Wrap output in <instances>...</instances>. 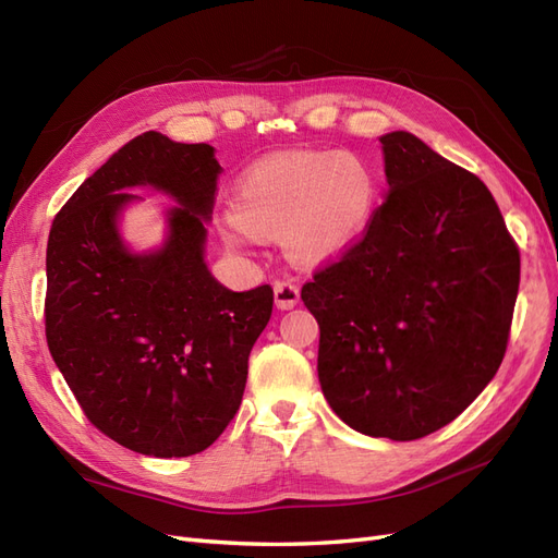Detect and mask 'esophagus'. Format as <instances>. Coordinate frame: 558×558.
I'll list each match as a JSON object with an SVG mask.
<instances>
[{"label": "esophagus", "mask_w": 558, "mask_h": 558, "mask_svg": "<svg viewBox=\"0 0 558 558\" xmlns=\"http://www.w3.org/2000/svg\"><path fill=\"white\" fill-rule=\"evenodd\" d=\"M275 302L279 310H293L300 302V289L293 281H277L275 283Z\"/></svg>", "instance_id": "1"}]
</instances>
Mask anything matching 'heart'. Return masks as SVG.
Masks as SVG:
<instances>
[{"instance_id": "obj_1", "label": "heart", "mask_w": 558, "mask_h": 558, "mask_svg": "<svg viewBox=\"0 0 558 558\" xmlns=\"http://www.w3.org/2000/svg\"><path fill=\"white\" fill-rule=\"evenodd\" d=\"M377 199V177L359 156L281 154L242 177L223 234L234 246L248 244L253 232L283 234L291 256L324 263L361 238Z\"/></svg>"}]
</instances>
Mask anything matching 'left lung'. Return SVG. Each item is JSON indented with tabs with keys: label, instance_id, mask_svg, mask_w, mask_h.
<instances>
[{
	"label": "left lung",
	"instance_id": "obj_1",
	"mask_svg": "<svg viewBox=\"0 0 558 558\" xmlns=\"http://www.w3.org/2000/svg\"><path fill=\"white\" fill-rule=\"evenodd\" d=\"M384 146L388 195L363 238L302 286L318 381L353 430L408 442L494 379L510 340L519 246L484 181L410 132Z\"/></svg>",
	"mask_w": 558,
	"mask_h": 558
}]
</instances>
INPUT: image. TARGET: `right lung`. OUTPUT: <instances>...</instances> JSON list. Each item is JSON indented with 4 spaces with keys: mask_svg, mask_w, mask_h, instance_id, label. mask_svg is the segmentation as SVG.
<instances>
[{
    "mask_svg": "<svg viewBox=\"0 0 558 558\" xmlns=\"http://www.w3.org/2000/svg\"><path fill=\"white\" fill-rule=\"evenodd\" d=\"M221 165L209 144L144 132L83 181L46 248V342L90 424L144 456L181 459L240 410L248 353L272 316V286L234 293L205 265ZM148 182L177 196L171 238L134 257L114 216Z\"/></svg>",
    "mask_w": 558,
    "mask_h": 558,
    "instance_id": "1",
    "label": "right lung"
}]
</instances>
